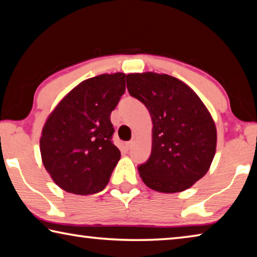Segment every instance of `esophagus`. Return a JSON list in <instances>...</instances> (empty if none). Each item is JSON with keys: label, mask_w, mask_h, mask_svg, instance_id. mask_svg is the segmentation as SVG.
I'll use <instances>...</instances> for the list:
<instances>
[{"label": "esophagus", "mask_w": 257, "mask_h": 257, "mask_svg": "<svg viewBox=\"0 0 257 257\" xmlns=\"http://www.w3.org/2000/svg\"><path fill=\"white\" fill-rule=\"evenodd\" d=\"M133 145H134V142H133V141L127 142V143H125V149H127V150H132Z\"/></svg>", "instance_id": "obj_1"}]
</instances>
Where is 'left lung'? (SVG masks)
Instances as JSON below:
<instances>
[{"label":"left lung","instance_id":"left-lung-1","mask_svg":"<svg viewBox=\"0 0 257 257\" xmlns=\"http://www.w3.org/2000/svg\"><path fill=\"white\" fill-rule=\"evenodd\" d=\"M133 97L149 110L153 122L150 159L138 165L144 184L161 193H178L208 171L216 147L210 112L195 92L169 75H127Z\"/></svg>","mask_w":257,"mask_h":257}]
</instances>
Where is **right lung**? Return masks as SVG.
<instances>
[{
  "label": "right lung",
  "mask_w": 257,
  "mask_h": 257,
  "mask_svg": "<svg viewBox=\"0 0 257 257\" xmlns=\"http://www.w3.org/2000/svg\"><path fill=\"white\" fill-rule=\"evenodd\" d=\"M124 73L99 75L75 87L46 120L43 164L60 188L77 195L102 191L121 153L112 142L111 112L125 90Z\"/></svg>",
  "instance_id": "obj_1"
}]
</instances>
